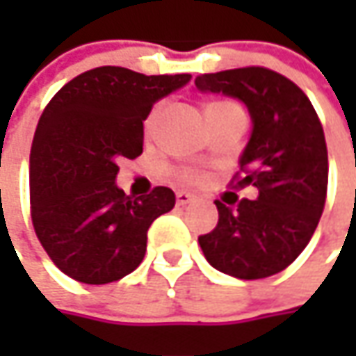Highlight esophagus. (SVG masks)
Wrapping results in <instances>:
<instances>
[{
  "label": "esophagus",
  "instance_id": "34e87169",
  "mask_svg": "<svg viewBox=\"0 0 356 356\" xmlns=\"http://www.w3.org/2000/svg\"><path fill=\"white\" fill-rule=\"evenodd\" d=\"M194 198H196V196L190 194V192H178V194H176V204H178V206H186V204H190Z\"/></svg>",
  "mask_w": 356,
  "mask_h": 356
}]
</instances>
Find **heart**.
I'll list each match as a JSON object with an SVG mask.
<instances>
[{
    "instance_id": "obj_1",
    "label": "heart",
    "mask_w": 356,
    "mask_h": 356,
    "mask_svg": "<svg viewBox=\"0 0 356 356\" xmlns=\"http://www.w3.org/2000/svg\"><path fill=\"white\" fill-rule=\"evenodd\" d=\"M218 106H224V108H241V106H239L238 103H234V101H216V103L208 104V108H218ZM160 111H162V106L158 104V106H154V108L148 113V117L144 120V130H146V132H150V130L154 129L158 117H160ZM180 178L186 180V182H198L202 176L194 170H184L180 174Z\"/></svg>"
}]
</instances>
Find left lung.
<instances>
[{"label": "left lung", "mask_w": 356, "mask_h": 356, "mask_svg": "<svg viewBox=\"0 0 356 356\" xmlns=\"http://www.w3.org/2000/svg\"><path fill=\"white\" fill-rule=\"evenodd\" d=\"M196 87L248 106L252 138L232 182L259 192L234 208L216 200L218 226L200 236V248L210 266L232 277L275 275L307 248L321 220L329 180L321 120L293 81L266 67L198 75Z\"/></svg>", "instance_id": "8db88e82"}]
</instances>
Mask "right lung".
<instances>
[{
  "label": "right lung",
  "mask_w": 356,
  "mask_h": 356,
  "mask_svg": "<svg viewBox=\"0 0 356 356\" xmlns=\"http://www.w3.org/2000/svg\"><path fill=\"white\" fill-rule=\"evenodd\" d=\"M190 75H143L97 67L69 81L45 106L29 156L35 234L71 280L103 285L140 266L148 227L176 196L156 186L127 196L115 182L118 158L143 154L152 104L184 87Z\"/></svg>",
  "instance_id": "add662e5"
}]
</instances>
